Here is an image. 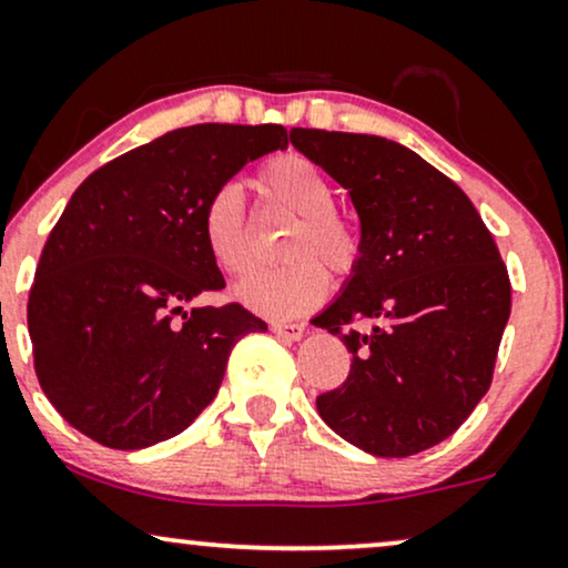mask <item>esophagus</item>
<instances>
[{
	"instance_id": "obj_1",
	"label": "esophagus",
	"mask_w": 568,
	"mask_h": 568,
	"mask_svg": "<svg viewBox=\"0 0 568 568\" xmlns=\"http://www.w3.org/2000/svg\"><path fill=\"white\" fill-rule=\"evenodd\" d=\"M270 329L275 335L283 337V341H301L304 337V325H293V322H272Z\"/></svg>"
}]
</instances>
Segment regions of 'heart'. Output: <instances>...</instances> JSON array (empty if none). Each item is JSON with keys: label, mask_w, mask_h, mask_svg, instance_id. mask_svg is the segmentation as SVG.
Segmentation results:
<instances>
[{"label": "heart", "mask_w": 568, "mask_h": 568, "mask_svg": "<svg viewBox=\"0 0 568 568\" xmlns=\"http://www.w3.org/2000/svg\"><path fill=\"white\" fill-rule=\"evenodd\" d=\"M256 189L272 210L296 217L283 254L288 264L243 280L235 291L241 304L272 320H293L322 304L329 275H348L362 256L354 225L335 212V189L317 164L298 154H280L256 172ZM201 239L214 264L233 277L254 267L251 222L243 193L235 183H222L201 210Z\"/></svg>", "instance_id": "obj_1"}]
</instances>
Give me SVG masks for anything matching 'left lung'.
I'll return each instance as SVG.
<instances>
[{"instance_id":"left-lung-1","label":"left lung","mask_w":568,"mask_h":568,"mask_svg":"<svg viewBox=\"0 0 568 568\" xmlns=\"http://www.w3.org/2000/svg\"><path fill=\"white\" fill-rule=\"evenodd\" d=\"M291 143L348 191L362 256L314 320L351 354L317 412L372 456L406 458L464 425L493 383L511 283L469 196L396 141L293 128Z\"/></svg>"}]
</instances>
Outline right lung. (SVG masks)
<instances>
[{
    "label": "right lung",
    "mask_w": 568,
    "mask_h": 568,
    "mask_svg": "<svg viewBox=\"0 0 568 568\" xmlns=\"http://www.w3.org/2000/svg\"><path fill=\"white\" fill-rule=\"evenodd\" d=\"M283 125L178 128L91 172L41 251L28 333L41 390L78 433L139 450L183 433L217 396L227 356L267 325L225 288L201 210Z\"/></svg>",
    "instance_id": "right-lung-1"
}]
</instances>
